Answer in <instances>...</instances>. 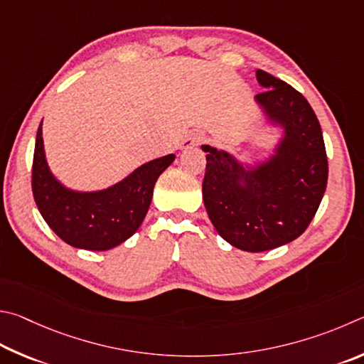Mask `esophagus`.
<instances>
[{
	"mask_svg": "<svg viewBox=\"0 0 364 364\" xmlns=\"http://www.w3.org/2000/svg\"><path fill=\"white\" fill-rule=\"evenodd\" d=\"M203 142H206L205 134H201V132H193V134H190V136H188L186 140H183L182 149H190V146L201 145Z\"/></svg>",
	"mask_w": 364,
	"mask_h": 364,
	"instance_id": "1",
	"label": "esophagus"
}]
</instances>
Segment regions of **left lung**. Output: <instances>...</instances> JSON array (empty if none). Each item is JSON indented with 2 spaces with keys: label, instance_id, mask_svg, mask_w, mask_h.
<instances>
[{
  "label": "left lung",
  "instance_id": "left-lung-1",
  "mask_svg": "<svg viewBox=\"0 0 364 364\" xmlns=\"http://www.w3.org/2000/svg\"><path fill=\"white\" fill-rule=\"evenodd\" d=\"M265 91L254 102L260 123L279 132L262 158L245 161L224 149L206 151L203 201L227 243L247 252L288 245L314 219L328 183L321 126L307 99L264 70L256 72Z\"/></svg>",
  "mask_w": 364,
  "mask_h": 364
}]
</instances>
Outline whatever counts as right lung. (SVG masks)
Masks as SVG:
<instances>
[{
    "label": "right lung",
    "instance_id": "add662e5",
    "mask_svg": "<svg viewBox=\"0 0 364 364\" xmlns=\"http://www.w3.org/2000/svg\"><path fill=\"white\" fill-rule=\"evenodd\" d=\"M176 155L151 159L113 186L82 192L67 187L50 171L43 142V121L36 132L31 188L43 219L67 245L86 251H108L139 230L149 211L153 188Z\"/></svg>",
    "mask_w": 364,
    "mask_h": 364
}]
</instances>
